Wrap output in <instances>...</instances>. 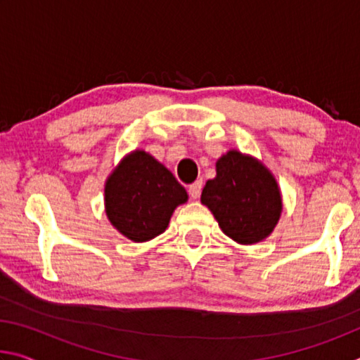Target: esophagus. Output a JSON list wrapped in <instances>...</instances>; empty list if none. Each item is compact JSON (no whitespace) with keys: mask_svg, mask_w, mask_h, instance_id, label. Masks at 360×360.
I'll use <instances>...</instances> for the list:
<instances>
[{"mask_svg":"<svg viewBox=\"0 0 360 360\" xmlns=\"http://www.w3.org/2000/svg\"><path fill=\"white\" fill-rule=\"evenodd\" d=\"M202 188H203V182L202 181H195L193 184L188 187V195H191L192 198H198L200 193H202Z\"/></svg>","mask_w":360,"mask_h":360,"instance_id":"esophagus-1","label":"esophagus"}]
</instances>
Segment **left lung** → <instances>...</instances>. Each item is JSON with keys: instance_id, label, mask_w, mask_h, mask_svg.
<instances>
[{"instance_id": "1", "label": "left lung", "mask_w": 360, "mask_h": 360, "mask_svg": "<svg viewBox=\"0 0 360 360\" xmlns=\"http://www.w3.org/2000/svg\"><path fill=\"white\" fill-rule=\"evenodd\" d=\"M202 203L224 233L240 245L265 240L283 211L275 176L257 158L235 149L216 162V178L206 182Z\"/></svg>"}]
</instances>
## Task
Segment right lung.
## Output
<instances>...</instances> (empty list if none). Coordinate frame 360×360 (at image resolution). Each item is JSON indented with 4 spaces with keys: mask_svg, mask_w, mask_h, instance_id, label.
Returning <instances> with one entry per match:
<instances>
[{
    "mask_svg": "<svg viewBox=\"0 0 360 360\" xmlns=\"http://www.w3.org/2000/svg\"><path fill=\"white\" fill-rule=\"evenodd\" d=\"M188 195L173 173L144 150L122 158L105 186L106 216L122 235L135 243L155 238Z\"/></svg>",
    "mask_w": 360,
    "mask_h": 360,
    "instance_id": "obj_1",
    "label": "right lung"
}]
</instances>
